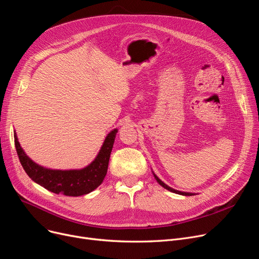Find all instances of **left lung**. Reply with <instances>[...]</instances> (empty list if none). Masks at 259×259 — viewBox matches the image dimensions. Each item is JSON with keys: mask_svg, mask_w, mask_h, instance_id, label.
I'll use <instances>...</instances> for the list:
<instances>
[{"mask_svg": "<svg viewBox=\"0 0 259 259\" xmlns=\"http://www.w3.org/2000/svg\"><path fill=\"white\" fill-rule=\"evenodd\" d=\"M152 174H153V177H154V179L156 180V182L159 183L161 186H163L165 189H167V190H169V192H171V193H175V194H178V195H182V196H194V195H196L195 193H186V192H180V190H177V189H174V188H171L170 186H168L167 184H165L162 180H160L159 178L156 177V175L152 171Z\"/></svg>", "mask_w": 259, "mask_h": 259, "instance_id": "1", "label": "left lung"}]
</instances>
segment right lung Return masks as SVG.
Masks as SVG:
<instances>
[{
  "label": "right lung",
  "mask_w": 259,
  "mask_h": 259,
  "mask_svg": "<svg viewBox=\"0 0 259 259\" xmlns=\"http://www.w3.org/2000/svg\"><path fill=\"white\" fill-rule=\"evenodd\" d=\"M117 131L113 129L108 133L96 157L88 166L81 169L70 170L50 169L33 162L21 147L16 132L14 137L21 165L33 182L55 194L78 197L93 192L103 183Z\"/></svg>",
  "instance_id": "right-lung-1"
}]
</instances>
